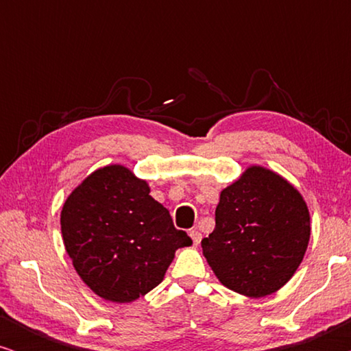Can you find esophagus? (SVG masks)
Returning a JSON list of instances; mask_svg holds the SVG:
<instances>
[{
  "instance_id": "34e87169",
  "label": "esophagus",
  "mask_w": 351,
  "mask_h": 351,
  "mask_svg": "<svg viewBox=\"0 0 351 351\" xmlns=\"http://www.w3.org/2000/svg\"><path fill=\"white\" fill-rule=\"evenodd\" d=\"M190 238L193 239V244H199L201 243V238H203V237H201V233L198 232V230H191Z\"/></svg>"
}]
</instances>
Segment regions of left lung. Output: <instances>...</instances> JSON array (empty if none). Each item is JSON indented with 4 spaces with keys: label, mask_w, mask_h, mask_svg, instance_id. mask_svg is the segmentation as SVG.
<instances>
[{
    "label": "left lung",
    "mask_w": 351,
    "mask_h": 351,
    "mask_svg": "<svg viewBox=\"0 0 351 351\" xmlns=\"http://www.w3.org/2000/svg\"><path fill=\"white\" fill-rule=\"evenodd\" d=\"M308 239L310 214L302 195L281 176L252 166L222 190L215 228L201 247L223 286L265 297L291 280Z\"/></svg>",
    "instance_id": "1"
}]
</instances>
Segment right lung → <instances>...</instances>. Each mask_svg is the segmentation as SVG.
Returning <instances> with one entry per match:
<instances>
[{"instance_id": "right-lung-1", "label": "right lung", "mask_w": 351, "mask_h": 351, "mask_svg": "<svg viewBox=\"0 0 351 351\" xmlns=\"http://www.w3.org/2000/svg\"><path fill=\"white\" fill-rule=\"evenodd\" d=\"M60 228L81 280L118 304L160 285L177 249L191 244L169 210L152 198L147 182L119 165L97 169L71 191Z\"/></svg>"}]
</instances>
